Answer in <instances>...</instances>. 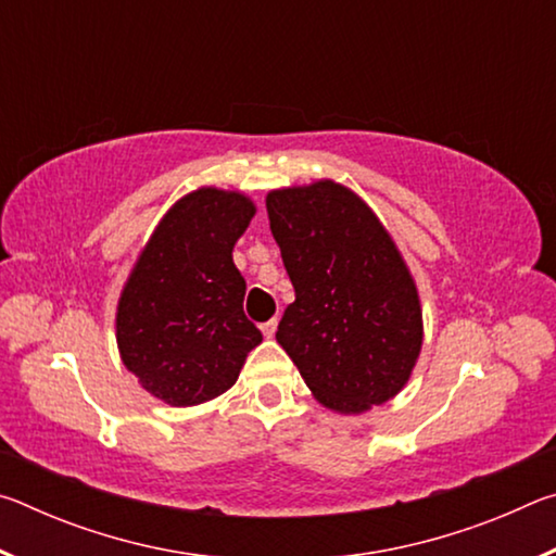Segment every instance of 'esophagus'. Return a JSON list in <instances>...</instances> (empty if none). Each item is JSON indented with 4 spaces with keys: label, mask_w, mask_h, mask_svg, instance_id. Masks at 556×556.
<instances>
[{
    "label": "esophagus",
    "mask_w": 556,
    "mask_h": 556,
    "mask_svg": "<svg viewBox=\"0 0 556 556\" xmlns=\"http://www.w3.org/2000/svg\"><path fill=\"white\" fill-rule=\"evenodd\" d=\"M260 328H262V336L271 338V336H275V331H277V318H269V321H265Z\"/></svg>",
    "instance_id": "1"
}]
</instances>
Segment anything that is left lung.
<instances>
[{
	"instance_id": "left-lung-1",
	"label": "left lung",
	"mask_w": 556,
	"mask_h": 556,
	"mask_svg": "<svg viewBox=\"0 0 556 556\" xmlns=\"http://www.w3.org/2000/svg\"><path fill=\"white\" fill-rule=\"evenodd\" d=\"M267 215L296 291L277 343L308 390L343 414L392 400L421 351V306L378 215L333 181L271 191Z\"/></svg>"
}]
</instances>
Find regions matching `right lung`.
Wrapping results in <instances>:
<instances>
[{
  "instance_id": "right-lung-1",
  "label": "right lung",
  "mask_w": 556,
  "mask_h": 556,
  "mask_svg": "<svg viewBox=\"0 0 556 556\" xmlns=\"http://www.w3.org/2000/svg\"><path fill=\"white\" fill-rule=\"evenodd\" d=\"M255 215L238 191L199 188L172 205L122 289L117 345L142 388L172 407L230 390L260 328L242 312L232 248Z\"/></svg>"
}]
</instances>
